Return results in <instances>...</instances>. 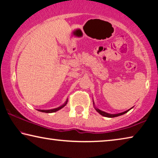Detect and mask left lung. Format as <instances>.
<instances>
[{
    "instance_id": "left-lung-1",
    "label": "left lung",
    "mask_w": 158,
    "mask_h": 158,
    "mask_svg": "<svg viewBox=\"0 0 158 158\" xmlns=\"http://www.w3.org/2000/svg\"><path fill=\"white\" fill-rule=\"evenodd\" d=\"M96 111H97L98 113H99L101 115H102V116H103L109 117V118H114V117H117V116H121V115H123L126 114V113L128 112V110H130L131 109L127 110H126V111H124L123 113H120V114H108V113H106L104 111H102V110H101L98 109H96Z\"/></svg>"
}]
</instances>
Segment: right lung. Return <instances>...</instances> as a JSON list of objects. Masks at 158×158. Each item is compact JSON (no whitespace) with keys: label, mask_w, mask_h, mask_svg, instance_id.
I'll return each instance as SVG.
<instances>
[{"label":"right lung","mask_w":158,"mask_h":158,"mask_svg":"<svg viewBox=\"0 0 158 158\" xmlns=\"http://www.w3.org/2000/svg\"><path fill=\"white\" fill-rule=\"evenodd\" d=\"M67 102H66V103H64V105L61 106L56 108V109H50V110H40V111H41V112H44V113H53V112H56V111H57V110H60L61 109H62V108L64 107V106H66V104H67Z\"/></svg>","instance_id":"add662e5"}]
</instances>
